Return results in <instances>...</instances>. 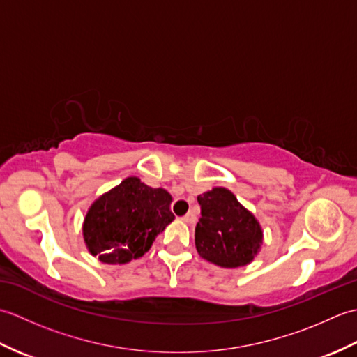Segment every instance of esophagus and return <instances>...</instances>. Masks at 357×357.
Here are the masks:
<instances>
[{
  "instance_id": "1",
  "label": "esophagus",
  "mask_w": 357,
  "mask_h": 357,
  "mask_svg": "<svg viewBox=\"0 0 357 357\" xmlns=\"http://www.w3.org/2000/svg\"><path fill=\"white\" fill-rule=\"evenodd\" d=\"M183 221H184V222H187V224H195L196 218H195V215L192 213V211H188L187 215H184V216H183Z\"/></svg>"
}]
</instances>
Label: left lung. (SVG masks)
<instances>
[{
    "instance_id": "obj_1",
    "label": "left lung",
    "mask_w": 357,
    "mask_h": 357,
    "mask_svg": "<svg viewBox=\"0 0 357 357\" xmlns=\"http://www.w3.org/2000/svg\"><path fill=\"white\" fill-rule=\"evenodd\" d=\"M198 202L201 218L196 224L195 244L204 259L224 268L252 262L262 242L261 225L255 216L222 187L198 196Z\"/></svg>"
}]
</instances>
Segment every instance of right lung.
I'll return each instance as SVG.
<instances>
[{"mask_svg":"<svg viewBox=\"0 0 357 357\" xmlns=\"http://www.w3.org/2000/svg\"><path fill=\"white\" fill-rule=\"evenodd\" d=\"M172 196L138 178H127L93 202L82 234L89 252L104 264H126L149 252L173 221Z\"/></svg>","mask_w":357,"mask_h":357,"instance_id":"obj_1","label":"right lung"}]
</instances>
